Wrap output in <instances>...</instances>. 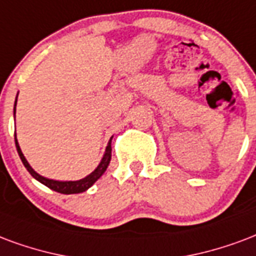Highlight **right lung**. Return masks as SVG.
<instances>
[{
    "label": "right lung",
    "instance_id": "add662e5",
    "mask_svg": "<svg viewBox=\"0 0 256 256\" xmlns=\"http://www.w3.org/2000/svg\"><path fill=\"white\" fill-rule=\"evenodd\" d=\"M112 140V138H111ZM111 140H110L108 146L106 149V153H104V157L102 162L99 164V166L94 170L90 175H88L84 179H81V180H76V182H58V180H51V179H47V178H43L39 174L34 171L31 168V166L28 164V162L26 160V157L22 153V149L18 146V142H17V140L14 138V142H16V148H17V153H18V156L22 158V164L24 166L27 168V171L31 174L36 180H39L40 183H43L44 186H47L51 190L56 191V192H60V194H78V192H82V191L88 190L92 184H94V182L99 179L100 176L103 175L106 170H107V166L110 164V160H111Z\"/></svg>",
    "mask_w": 256,
    "mask_h": 256
}]
</instances>
